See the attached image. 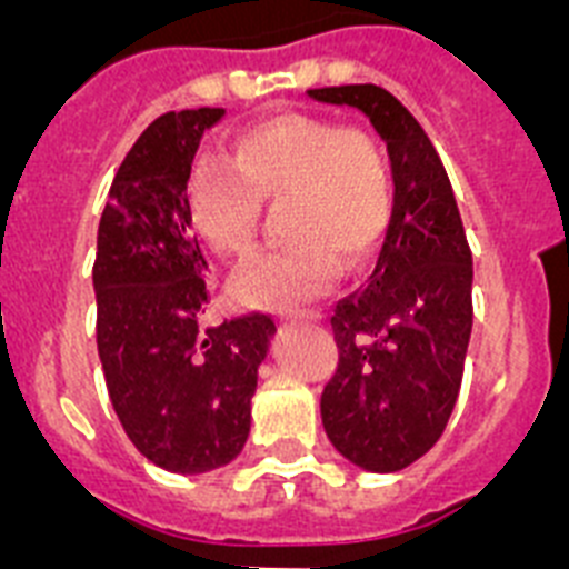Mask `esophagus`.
Wrapping results in <instances>:
<instances>
[{
    "instance_id": "34e87169",
    "label": "esophagus",
    "mask_w": 569,
    "mask_h": 569,
    "mask_svg": "<svg viewBox=\"0 0 569 569\" xmlns=\"http://www.w3.org/2000/svg\"><path fill=\"white\" fill-rule=\"evenodd\" d=\"M321 316L319 313H305V316H296V319H290V321H319Z\"/></svg>"
}]
</instances>
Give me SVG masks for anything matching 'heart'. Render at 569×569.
Returning a JSON list of instances; mask_svg holds the SVG:
<instances>
[{"instance_id": "obj_1", "label": "heart", "mask_w": 569, "mask_h": 569, "mask_svg": "<svg viewBox=\"0 0 569 569\" xmlns=\"http://www.w3.org/2000/svg\"><path fill=\"white\" fill-rule=\"evenodd\" d=\"M288 244L233 281L241 305L296 310L333 288L341 264L365 268L393 219V170L376 133L281 113L236 136L228 162L199 159L184 184L190 224L216 253L256 250L264 202H281Z\"/></svg>"}]
</instances>
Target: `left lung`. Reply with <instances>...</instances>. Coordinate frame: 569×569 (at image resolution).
<instances>
[{"label": "left lung", "instance_id": "left-lung-1", "mask_svg": "<svg viewBox=\"0 0 569 569\" xmlns=\"http://www.w3.org/2000/svg\"><path fill=\"white\" fill-rule=\"evenodd\" d=\"M310 97L370 116L393 164V219L367 284L333 308L339 365L321 421L345 459L370 472L413 465L445 433L472 330V253L447 170L416 116L379 84Z\"/></svg>", "mask_w": 569, "mask_h": 569}]
</instances>
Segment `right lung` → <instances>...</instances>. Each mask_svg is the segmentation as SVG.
Instances as JSON below:
<instances>
[{
	"instance_id": "right-lung-1",
	"label": "right lung",
	"mask_w": 569,
	"mask_h": 569,
	"mask_svg": "<svg viewBox=\"0 0 569 569\" xmlns=\"http://www.w3.org/2000/svg\"><path fill=\"white\" fill-rule=\"evenodd\" d=\"M222 108L170 110L148 124L110 184L93 261L97 347L110 405L136 450L170 472H208L241 453L270 313L202 325L208 259L184 184Z\"/></svg>"
}]
</instances>
